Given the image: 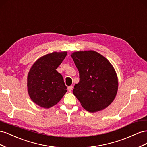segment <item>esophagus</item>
Masks as SVG:
<instances>
[{"label": "esophagus", "mask_w": 147, "mask_h": 147, "mask_svg": "<svg viewBox=\"0 0 147 147\" xmlns=\"http://www.w3.org/2000/svg\"><path fill=\"white\" fill-rule=\"evenodd\" d=\"M67 90H68V91H69V92H71V91H72V90H73V86H68Z\"/></svg>", "instance_id": "esophagus-1"}]
</instances>
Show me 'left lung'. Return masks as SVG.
I'll list each match as a JSON object with an SVG mask.
<instances>
[{
  "mask_svg": "<svg viewBox=\"0 0 147 147\" xmlns=\"http://www.w3.org/2000/svg\"><path fill=\"white\" fill-rule=\"evenodd\" d=\"M71 57L80 75L73 93L82 106L92 113L107 107L116 97L118 89V77L112 64L93 50L75 51Z\"/></svg>",
  "mask_w": 147,
  "mask_h": 147,
  "instance_id": "8db88e82",
  "label": "left lung"
}]
</instances>
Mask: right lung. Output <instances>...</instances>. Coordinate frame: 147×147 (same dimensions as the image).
I'll list each match as a JSON object with an SVG mask.
<instances>
[{
  "instance_id": "obj_1",
  "label": "right lung",
  "mask_w": 147,
  "mask_h": 147,
  "mask_svg": "<svg viewBox=\"0 0 147 147\" xmlns=\"http://www.w3.org/2000/svg\"><path fill=\"white\" fill-rule=\"evenodd\" d=\"M67 51L53 52L35 62L28 75V94L35 104L49 109L57 104L67 92V87L57 68L65 57Z\"/></svg>"
}]
</instances>
